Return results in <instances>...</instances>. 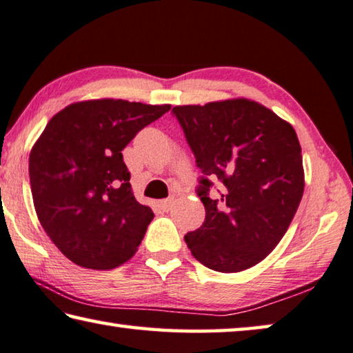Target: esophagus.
<instances>
[{"instance_id":"1","label":"esophagus","mask_w":353,"mask_h":353,"mask_svg":"<svg viewBox=\"0 0 353 353\" xmlns=\"http://www.w3.org/2000/svg\"><path fill=\"white\" fill-rule=\"evenodd\" d=\"M172 205H174V199H172V198L160 201V209L165 210V212H170L172 209Z\"/></svg>"}]
</instances>
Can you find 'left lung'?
I'll list each match as a JSON object with an SVG mask.
<instances>
[{
	"instance_id": "obj_1",
	"label": "left lung",
	"mask_w": 353,
	"mask_h": 353,
	"mask_svg": "<svg viewBox=\"0 0 353 353\" xmlns=\"http://www.w3.org/2000/svg\"><path fill=\"white\" fill-rule=\"evenodd\" d=\"M203 177L205 220L185 242L201 264L237 273L279 243L303 196L305 171L294 127L250 99L172 108ZM212 180L221 198H208Z\"/></svg>"
}]
</instances>
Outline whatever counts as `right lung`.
<instances>
[{
	"label": "right lung",
	"instance_id": "right-lung-1",
	"mask_svg": "<svg viewBox=\"0 0 353 353\" xmlns=\"http://www.w3.org/2000/svg\"><path fill=\"white\" fill-rule=\"evenodd\" d=\"M171 105L83 100L56 113L30 154L39 221L74 264L111 270L137 253L154 212L133 196L122 149Z\"/></svg>",
	"mask_w": 353,
	"mask_h": 353
}]
</instances>
